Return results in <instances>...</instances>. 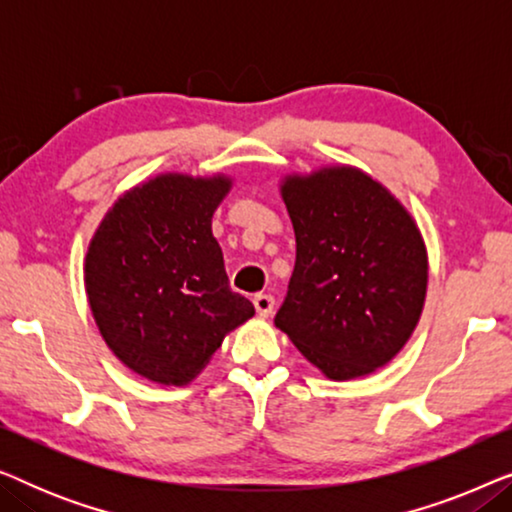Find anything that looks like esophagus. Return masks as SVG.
Returning a JSON list of instances; mask_svg holds the SVG:
<instances>
[{
	"label": "esophagus",
	"instance_id": "esophagus-1",
	"mask_svg": "<svg viewBox=\"0 0 512 512\" xmlns=\"http://www.w3.org/2000/svg\"><path fill=\"white\" fill-rule=\"evenodd\" d=\"M254 307H256L258 317H270L272 310H275V298L268 296V293H256Z\"/></svg>",
	"mask_w": 512,
	"mask_h": 512
}]
</instances>
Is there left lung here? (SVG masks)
I'll use <instances>...</instances> for the list:
<instances>
[{"label": "left lung", "mask_w": 512, "mask_h": 512, "mask_svg": "<svg viewBox=\"0 0 512 512\" xmlns=\"http://www.w3.org/2000/svg\"><path fill=\"white\" fill-rule=\"evenodd\" d=\"M296 268L275 326L328 380L387 366L422 317L429 258L408 209L352 165L282 179Z\"/></svg>", "instance_id": "obj_1"}]
</instances>
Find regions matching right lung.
Returning a JSON list of instances; mask_svg holds the SVG:
<instances>
[{
	"label": "right lung",
	"mask_w": 512,
	"mask_h": 512,
	"mask_svg": "<svg viewBox=\"0 0 512 512\" xmlns=\"http://www.w3.org/2000/svg\"><path fill=\"white\" fill-rule=\"evenodd\" d=\"M226 174L165 172L130 188L97 226L83 263L90 312L132 373L181 387L254 317L230 289L212 216Z\"/></svg>",
	"instance_id": "obj_1"
}]
</instances>
